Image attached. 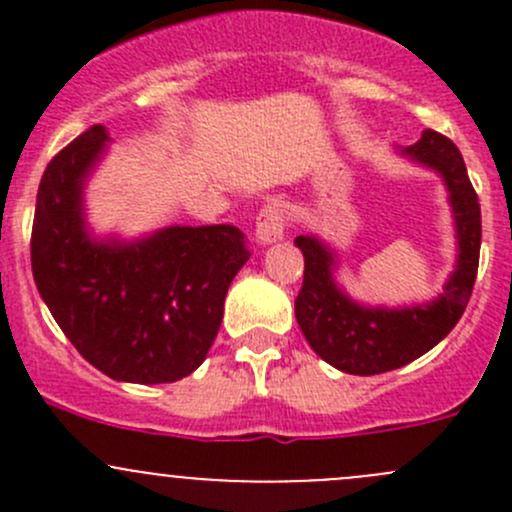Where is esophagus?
Returning a JSON list of instances; mask_svg holds the SVG:
<instances>
[{
  "instance_id": "obj_1",
  "label": "esophagus",
  "mask_w": 512,
  "mask_h": 512,
  "mask_svg": "<svg viewBox=\"0 0 512 512\" xmlns=\"http://www.w3.org/2000/svg\"><path fill=\"white\" fill-rule=\"evenodd\" d=\"M285 210L280 205H265L257 215V225H255V242L260 247L272 245V242L282 240L285 237Z\"/></svg>"
}]
</instances>
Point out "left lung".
Here are the masks:
<instances>
[{
  "label": "left lung",
  "instance_id": "8db88e82",
  "mask_svg": "<svg viewBox=\"0 0 512 512\" xmlns=\"http://www.w3.org/2000/svg\"><path fill=\"white\" fill-rule=\"evenodd\" d=\"M394 153L433 170L446 185L456 265L431 302L371 307L356 302L337 280V250L317 235H299L294 245L304 255V282L294 299V317L309 347L344 374H384L426 354L456 327L476 285L480 205L461 151L441 133L423 131L414 146H394Z\"/></svg>",
  "mask_w": 512,
  "mask_h": 512
}]
</instances>
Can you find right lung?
<instances>
[{
    "label": "right lung",
    "mask_w": 512,
    "mask_h": 512,
    "mask_svg": "<svg viewBox=\"0 0 512 512\" xmlns=\"http://www.w3.org/2000/svg\"><path fill=\"white\" fill-rule=\"evenodd\" d=\"M94 126L41 175L32 272L51 317L89 364L128 384L193 374L223 322L225 294L250 260L235 225H170L141 237L96 235L86 185L108 153Z\"/></svg>",
    "instance_id": "add662e5"
}]
</instances>
